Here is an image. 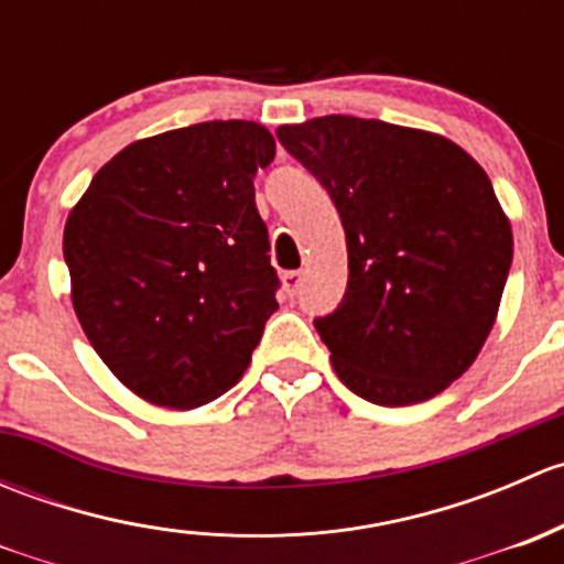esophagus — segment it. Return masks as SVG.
<instances>
[{
  "instance_id": "esophagus-1",
  "label": "esophagus",
  "mask_w": 564,
  "mask_h": 564,
  "mask_svg": "<svg viewBox=\"0 0 564 564\" xmlns=\"http://www.w3.org/2000/svg\"><path fill=\"white\" fill-rule=\"evenodd\" d=\"M300 286H303V272H283V292H286L289 297H294V294L300 292Z\"/></svg>"
}]
</instances>
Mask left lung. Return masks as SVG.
Segmentation results:
<instances>
[{
	"mask_svg": "<svg viewBox=\"0 0 564 564\" xmlns=\"http://www.w3.org/2000/svg\"><path fill=\"white\" fill-rule=\"evenodd\" d=\"M278 141L346 231V294L314 318L338 379L379 406L440 395L486 344L513 264L488 174L445 135L382 119L329 113Z\"/></svg>",
	"mask_w": 564,
	"mask_h": 564,
	"instance_id": "1",
	"label": "left lung"
}]
</instances>
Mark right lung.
<instances>
[{
    "instance_id": "1",
    "label": "right lung",
    "mask_w": 564,
    "mask_h": 564,
    "mask_svg": "<svg viewBox=\"0 0 564 564\" xmlns=\"http://www.w3.org/2000/svg\"><path fill=\"white\" fill-rule=\"evenodd\" d=\"M275 158L259 122H198L133 141L65 224L73 308L113 377L193 409L235 388L281 286L253 176Z\"/></svg>"
}]
</instances>
